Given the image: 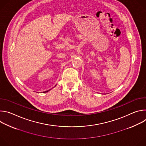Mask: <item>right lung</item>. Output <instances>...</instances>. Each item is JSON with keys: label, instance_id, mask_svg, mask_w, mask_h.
<instances>
[{"label": "right lung", "instance_id": "1", "mask_svg": "<svg viewBox=\"0 0 146 146\" xmlns=\"http://www.w3.org/2000/svg\"><path fill=\"white\" fill-rule=\"evenodd\" d=\"M48 91H48H44V92H43V93H45V92H47Z\"/></svg>", "mask_w": 146, "mask_h": 146}]
</instances>
